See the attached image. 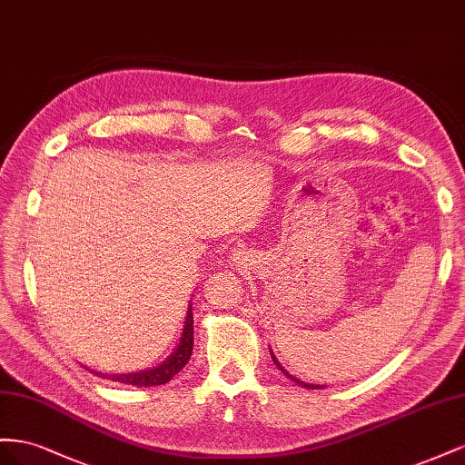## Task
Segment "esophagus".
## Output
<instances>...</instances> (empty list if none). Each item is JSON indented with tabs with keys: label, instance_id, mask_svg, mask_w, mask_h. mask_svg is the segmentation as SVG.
I'll use <instances>...</instances> for the list:
<instances>
[{
	"label": "esophagus",
	"instance_id": "esophagus-1",
	"mask_svg": "<svg viewBox=\"0 0 465 465\" xmlns=\"http://www.w3.org/2000/svg\"><path fill=\"white\" fill-rule=\"evenodd\" d=\"M243 259V251H233V261Z\"/></svg>",
	"mask_w": 465,
	"mask_h": 465
}]
</instances>
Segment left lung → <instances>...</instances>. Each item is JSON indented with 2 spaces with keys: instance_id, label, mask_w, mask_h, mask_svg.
<instances>
[{
  "instance_id": "8db88e82",
  "label": "left lung",
  "mask_w": 465,
  "mask_h": 465,
  "mask_svg": "<svg viewBox=\"0 0 465 465\" xmlns=\"http://www.w3.org/2000/svg\"><path fill=\"white\" fill-rule=\"evenodd\" d=\"M271 351V358H272V362L276 364V368L278 370H281V372L286 376V378H290L292 381H294V383H298V386H302V388H308V390H320V388H323V386H320V383H308V381H302V380H298L296 376H292L290 372H288V370L281 364V362H278V358L274 356V352H272V349H269Z\"/></svg>"
}]
</instances>
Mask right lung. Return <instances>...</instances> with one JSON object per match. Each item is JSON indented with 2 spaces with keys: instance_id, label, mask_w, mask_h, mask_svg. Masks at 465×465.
<instances>
[{
  "instance_id": "right-lung-1",
  "label": "right lung",
  "mask_w": 465,
  "mask_h": 465,
  "mask_svg": "<svg viewBox=\"0 0 465 465\" xmlns=\"http://www.w3.org/2000/svg\"><path fill=\"white\" fill-rule=\"evenodd\" d=\"M193 302H189L187 308V317H184L183 323V333L179 337L177 347L173 349L163 362H159L153 368H145L138 370V372H128V374H104L97 372V370H87L99 378H109L118 383H126V386H138V388H152V386H162V383H167L171 378L177 376L184 364L189 362V358L193 354Z\"/></svg>"
}]
</instances>
